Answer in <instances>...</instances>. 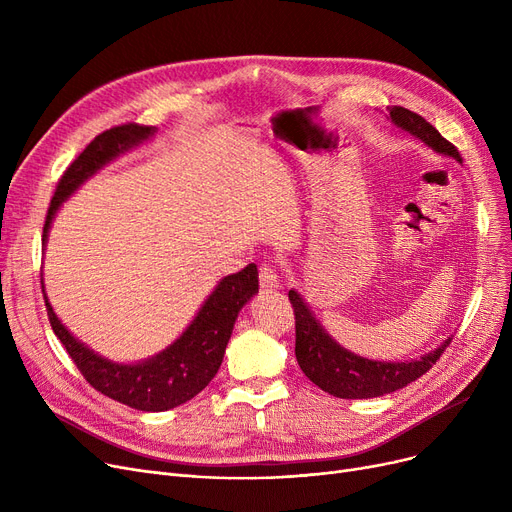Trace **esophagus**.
<instances>
[{"label": "esophagus", "mask_w": 512, "mask_h": 512, "mask_svg": "<svg viewBox=\"0 0 512 512\" xmlns=\"http://www.w3.org/2000/svg\"><path fill=\"white\" fill-rule=\"evenodd\" d=\"M259 284L263 290H278L280 288V276L272 263H261L259 267Z\"/></svg>", "instance_id": "34e87169"}]
</instances>
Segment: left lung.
I'll use <instances>...</instances> for the list:
<instances>
[{
    "label": "left lung",
    "mask_w": 512,
    "mask_h": 512,
    "mask_svg": "<svg viewBox=\"0 0 512 512\" xmlns=\"http://www.w3.org/2000/svg\"><path fill=\"white\" fill-rule=\"evenodd\" d=\"M390 120L400 130L409 132L411 137L434 149L444 157H452L461 164V155L452 143H448L442 134L425 122L419 114L407 110V107L392 105L388 107ZM288 299L297 319V346L294 355L307 378L324 392L336 398H375L400 388L409 386L425 371L432 369L444 348L450 344V336L436 346L434 351L425 353L419 359L411 361H373L359 357L340 346L326 328L319 324L309 305L303 301L297 290L288 292Z\"/></svg>",
    "instance_id": "1"
}]
</instances>
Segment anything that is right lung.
<instances>
[{"mask_svg":"<svg viewBox=\"0 0 512 512\" xmlns=\"http://www.w3.org/2000/svg\"><path fill=\"white\" fill-rule=\"evenodd\" d=\"M155 130V126L122 124L101 132L87 145V149L72 161L58 182L56 195H53L47 209L43 245H47L53 218H56L62 203L76 188L85 184L118 155L149 141ZM257 276V265L249 263L242 272L222 278L180 338H176L161 353L139 363L110 361L95 353L85 342L74 338L53 311L43 282L41 288L49 324L72 357L74 365L85 375V380L97 392L122 402L130 409L159 413L170 411L182 405V402L195 398L213 380V375L218 373L222 365L226 344L232 336L240 309L259 290Z\"/></svg>","mask_w":512,"mask_h":512,"instance_id":"right-lung-1","label":"right lung"}]
</instances>
